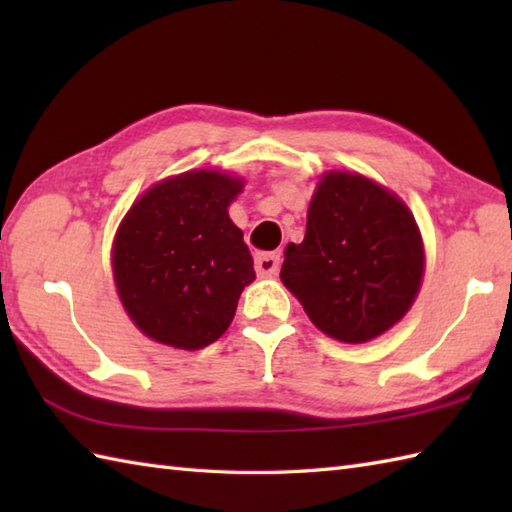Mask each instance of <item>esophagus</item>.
<instances>
[{"mask_svg":"<svg viewBox=\"0 0 512 512\" xmlns=\"http://www.w3.org/2000/svg\"><path fill=\"white\" fill-rule=\"evenodd\" d=\"M255 270L259 277H273L279 270V255L277 253H259L255 257Z\"/></svg>","mask_w":512,"mask_h":512,"instance_id":"34e87169","label":"esophagus"}]
</instances>
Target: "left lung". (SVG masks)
Segmentation results:
<instances>
[{"label": "left lung", "instance_id": "1", "mask_svg": "<svg viewBox=\"0 0 512 512\" xmlns=\"http://www.w3.org/2000/svg\"><path fill=\"white\" fill-rule=\"evenodd\" d=\"M422 275L424 246L407 204L361 173L328 171L279 277L321 332L367 343L405 317Z\"/></svg>", "mask_w": 512, "mask_h": 512}]
</instances>
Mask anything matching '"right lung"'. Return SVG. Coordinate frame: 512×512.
I'll return each instance as SVG.
<instances>
[{"instance_id": "right-lung-1", "label": "right lung", "mask_w": 512, "mask_h": 512, "mask_svg": "<svg viewBox=\"0 0 512 512\" xmlns=\"http://www.w3.org/2000/svg\"><path fill=\"white\" fill-rule=\"evenodd\" d=\"M244 182L195 169L154 184L118 226L112 270L136 328L178 350H202L228 330L255 281L244 233L228 204Z\"/></svg>"}]
</instances>
